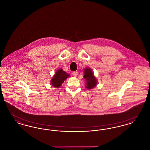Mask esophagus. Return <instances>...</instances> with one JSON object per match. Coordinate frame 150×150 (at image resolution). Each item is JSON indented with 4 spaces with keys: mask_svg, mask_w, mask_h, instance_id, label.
Instances as JSON below:
<instances>
[{
    "mask_svg": "<svg viewBox=\"0 0 150 150\" xmlns=\"http://www.w3.org/2000/svg\"><path fill=\"white\" fill-rule=\"evenodd\" d=\"M72 75L74 77H76L78 75V72L74 71L72 72Z\"/></svg>",
    "mask_w": 150,
    "mask_h": 150,
    "instance_id": "1",
    "label": "esophagus"
}]
</instances>
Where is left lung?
I'll return each instance as SVG.
<instances>
[{
  "label": "left lung",
  "instance_id": "obj_1",
  "mask_svg": "<svg viewBox=\"0 0 150 150\" xmlns=\"http://www.w3.org/2000/svg\"><path fill=\"white\" fill-rule=\"evenodd\" d=\"M84 78L86 79V88L88 89H92L97 85V80L93 75V72L91 69L86 68L84 70Z\"/></svg>",
  "mask_w": 150,
  "mask_h": 150
}]
</instances>
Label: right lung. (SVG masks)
Listing matches in <instances>:
<instances>
[{"label": "right lung", "mask_w": 150, "mask_h": 150, "mask_svg": "<svg viewBox=\"0 0 150 150\" xmlns=\"http://www.w3.org/2000/svg\"><path fill=\"white\" fill-rule=\"evenodd\" d=\"M69 76H70V75L68 74L64 71L62 69H60L57 70L54 76L52 79L51 84L54 87L59 88L62 83L64 82V80Z\"/></svg>", "instance_id": "obj_1"}]
</instances>
